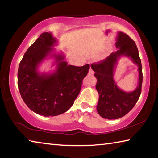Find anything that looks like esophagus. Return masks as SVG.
I'll return each mask as SVG.
<instances>
[{
	"mask_svg": "<svg viewBox=\"0 0 158 158\" xmlns=\"http://www.w3.org/2000/svg\"><path fill=\"white\" fill-rule=\"evenodd\" d=\"M94 70L91 68H90L89 70V71H88V74H89V75H94Z\"/></svg>",
	"mask_w": 158,
	"mask_h": 158,
	"instance_id": "1",
	"label": "esophagus"
}]
</instances>
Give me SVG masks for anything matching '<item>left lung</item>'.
Instances as JSON below:
<instances>
[{"label": "left lung", "instance_id": "left-lung-1", "mask_svg": "<svg viewBox=\"0 0 158 158\" xmlns=\"http://www.w3.org/2000/svg\"><path fill=\"white\" fill-rule=\"evenodd\" d=\"M115 45L117 52H113L100 62L91 65L95 72L94 76L97 79L96 89L99 94L97 111L103 118L108 119L121 118L135 106L141 93L143 83L141 61L135 42L125 33L118 32ZM122 56L129 57L138 66L139 84L132 92L127 93L121 90L114 79V71L118 60Z\"/></svg>", "mask_w": 158, "mask_h": 158}]
</instances>
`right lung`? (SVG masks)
<instances>
[{
    "label": "right lung",
    "mask_w": 158,
    "mask_h": 158,
    "mask_svg": "<svg viewBox=\"0 0 158 158\" xmlns=\"http://www.w3.org/2000/svg\"><path fill=\"white\" fill-rule=\"evenodd\" d=\"M57 44L52 32L42 33L26 51L18 68V85L23 102L33 112L45 117L59 115L71 107L89 69L88 64L68 65L64 54L53 48ZM49 57L55 59L56 70L39 72L38 66Z\"/></svg>",
    "instance_id": "1"
}]
</instances>
